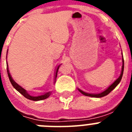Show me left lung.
<instances>
[{
	"instance_id": "left-lung-1",
	"label": "left lung",
	"mask_w": 132,
	"mask_h": 132,
	"mask_svg": "<svg viewBox=\"0 0 132 132\" xmlns=\"http://www.w3.org/2000/svg\"><path fill=\"white\" fill-rule=\"evenodd\" d=\"M122 64H123V65H122V72H121V74L120 75V77H119L118 78V79H116V80H115V81H114V82H113V83L112 84V85H110L108 88H107V89H106L104 91L102 92L101 93H99V94H89V93H85V92L82 91V90L80 89H79V90L80 92V93H82V94H83L84 95L87 96H91V97H95V98H101V97H103V96H106L107 94H109V93H110V92L114 89V88H116V86L120 83L121 79H122V75H123V67H124V61H123V55H122Z\"/></svg>"
}]
</instances>
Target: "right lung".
I'll use <instances>...</instances> for the list:
<instances>
[{"instance_id":"obj_1","label":"right lung","mask_w":132,"mask_h":132,"mask_svg":"<svg viewBox=\"0 0 132 132\" xmlns=\"http://www.w3.org/2000/svg\"><path fill=\"white\" fill-rule=\"evenodd\" d=\"M59 66H60V65H59ZM59 66H58L57 69V71H56V75H55V79H56V77H57V71H58V69H59ZM7 67H8V64H7ZM7 73H8V75H9V79H10V82H11V84L14 87V88L15 89L17 90H18L20 93H21V94H22L24 97H26V98L29 99V100H31V101H42V100H44V99L48 98L49 96H50V94H51V93H50V92H49V93H45V94H43V95H41V96H30L28 93H27L26 90L24 88H22V87H21L20 85H18V84L16 83L14 80L12 79V78L11 75H10V72H9V67H7Z\"/></svg>"}]
</instances>
